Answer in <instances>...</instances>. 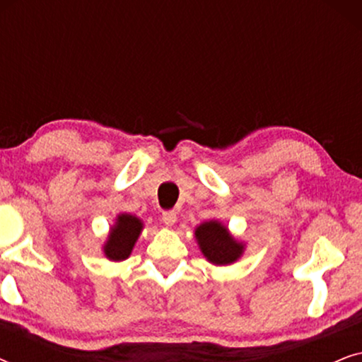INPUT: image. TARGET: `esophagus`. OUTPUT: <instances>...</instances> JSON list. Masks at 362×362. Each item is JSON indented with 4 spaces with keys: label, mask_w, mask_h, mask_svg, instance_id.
I'll return each instance as SVG.
<instances>
[{
    "label": "esophagus",
    "mask_w": 362,
    "mask_h": 362,
    "mask_svg": "<svg viewBox=\"0 0 362 362\" xmlns=\"http://www.w3.org/2000/svg\"><path fill=\"white\" fill-rule=\"evenodd\" d=\"M161 221H163V224H165V226L173 227V226L176 224V221H177L176 212H175V211H166V212H163Z\"/></svg>",
    "instance_id": "obj_1"
}]
</instances>
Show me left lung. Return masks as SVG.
I'll use <instances>...</instances> for the list:
<instances>
[{"mask_svg": "<svg viewBox=\"0 0 362 362\" xmlns=\"http://www.w3.org/2000/svg\"><path fill=\"white\" fill-rule=\"evenodd\" d=\"M194 237L202 255L212 265H232L244 255V242L235 239L227 229V226L217 219L206 221L197 226L194 229Z\"/></svg>", "mask_w": 362, "mask_h": 362, "instance_id": "left-lung-1", "label": "left lung"}]
</instances>
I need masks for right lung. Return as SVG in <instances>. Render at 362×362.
<instances>
[{"label": "right lung", "instance_id": "add662e5", "mask_svg": "<svg viewBox=\"0 0 362 362\" xmlns=\"http://www.w3.org/2000/svg\"><path fill=\"white\" fill-rule=\"evenodd\" d=\"M143 230V221L140 217L120 212L115 217V224L108 230L105 244L102 245L103 255L112 262H123L130 257L138 237Z\"/></svg>", "mask_w": 362, "mask_h": 362}]
</instances>
